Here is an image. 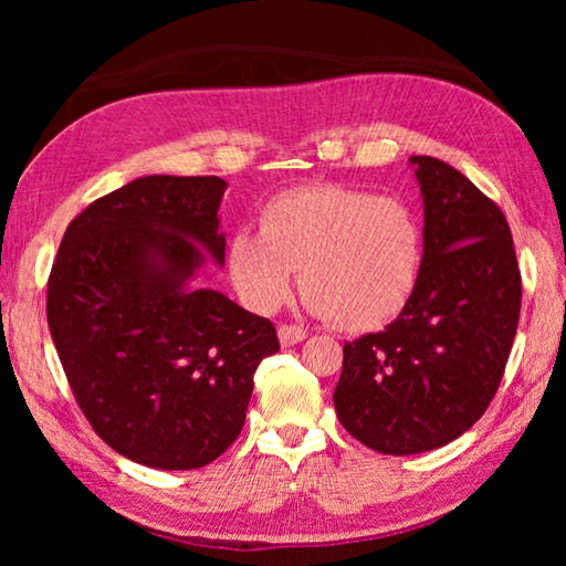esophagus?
Returning a JSON list of instances; mask_svg holds the SVG:
<instances>
[{"mask_svg":"<svg viewBox=\"0 0 566 566\" xmlns=\"http://www.w3.org/2000/svg\"><path fill=\"white\" fill-rule=\"evenodd\" d=\"M276 334H280L282 347H294V344H300L306 337V332L302 327H296V324H282Z\"/></svg>","mask_w":566,"mask_h":566,"instance_id":"obj_1","label":"esophagus"}]
</instances>
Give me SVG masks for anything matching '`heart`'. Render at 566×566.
I'll list each match as a JSON object with an SVG mask.
<instances>
[{
	"label": "heart",
	"mask_w": 566,
	"mask_h": 566,
	"mask_svg": "<svg viewBox=\"0 0 566 566\" xmlns=\"http://www.w3.org/2000/svg\"><path fill=\"white\" fill-rule=\"evenodd\" d=\"M229 282L247 310L270 314L300 270L306 310L342 329H377L405 310L421 270V227L397 197L344 185H306L274 195L260 232L227 237Z\"/></svg>",
	"instance_id": "heart-1"
}]
</instances>
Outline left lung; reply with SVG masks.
<instances>
[{
	"mask_svg": "<svg viewBox=\"0 0 566 566\" xmlns=\"http://www.w3.org/2000/svg\"><path fill=\"white\" fill-rule=\"evenodd\" d=\"M424 205L417 290L385 332L344 344L334 409L381 454H421L462 437L490 407L520 324L510 224L462 171L409 157Z\"/></svg>",
	"mask_w": 566,
	"mask_h": 566,
	"instance_id": "obj_1",
	"label": "left lung"
}]
</instances>
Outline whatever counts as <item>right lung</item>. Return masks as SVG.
Returning <instances> with one entry per match:
<instances>
[{"label":"right lung","mask_w":566,"mask_h":566,"mask_svg":"<svg viewBox=\"0 0 566 566\" xmlns=\"http://www.w3.org/2000/svg\"><path fill=\"white\" fill-rule=\"evenodd\" d=\"M219 177L149 175L66 227L46 322L104 442L155 469H199L244 427L254 371L280 352L270 319L195 280L224 264Z\"/></svg>","instance_id":"obj_1"}]
</instances>
